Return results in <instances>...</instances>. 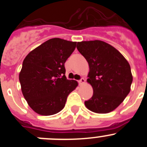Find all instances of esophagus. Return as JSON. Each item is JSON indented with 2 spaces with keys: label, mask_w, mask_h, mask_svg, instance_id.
I'll return each mask as SVG.
<instances>
[{
  "label": "esophagus",
  "mask_w": 147,
  "mask_h": 147,
  "mask_svg": "<svg viewBox=\"0 0 147 147\" xmlns=\"http://www.w3.org/2000/svg\"><path fill=\"white\" fill-rule=\"evenodd\" d=\"M85 82V79H84V78H81L80 80H78V82H79L80 85H81V84H83Z\"/></svg>",
  "instance_id": "34e87169"
}]
</instances>
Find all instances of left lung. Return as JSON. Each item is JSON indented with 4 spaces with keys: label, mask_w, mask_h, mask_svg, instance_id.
<instances>
[{
    "label": "left lung",
    "mask_w": 147,
    "mask_h": 147,
    "mask_svg": "<svg viewBox=\"0 0 147 147\" xmlns=\"http://www.w3.org/2000/svg\"><path fill=\"white\" fill-rule=\"evenodd\" d=\"M77 49L88 62L87 81L93 89L85 106L97 113L113 111L130 92L133 77L129 62L117 49L102 41L78 42Z\"/></svg>",
    "instance_id": "8db88e82"
}]
</instances>
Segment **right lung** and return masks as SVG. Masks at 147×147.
<instances>
[{"label":"right lung","instance_id":"1","mask_svg":"<svg viewBox=\"0 0 147 147\" xmlns=\"http://www.w3.org/2000/svg\"><path fill=\"white\" fill-rule=\"evenodd\" d=\"M77 42L54 38L31 51L23 62L19 74L22 93L36 113L51 116L63 109L78 82L67 80L65 63Z\"/></svg>","mask_w":147,"mask_h":147}]
</instances>
